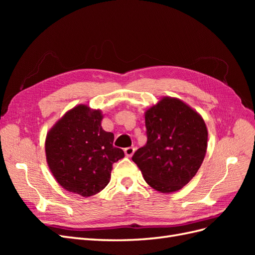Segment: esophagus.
<instances>
[{"label": "esophagus", "mask_w": 255, "mask_h": 255, "mask_svg": "<svg viewBox=\"0 0 255 255\" xmlns=\"http://www.w3.org/2000/svg\"><path fill=\"white\" fill-rule=\"evenodd\" d=\"M134 152H135V148L134 146H128V148H126L125 149V153H126V155L128 156V157H130L134 154Z\"/></svg>", "instance_id": "1"}]
</instances>
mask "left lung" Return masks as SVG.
<instances>
[{
	"mask_svg": "<svg viewBox=\"0 0 255 255\" xmlns=\"http://www.w3.org/2000/svg\"><path fill=\"white\" fill-rule=\"evenodd\" d=\"M146 143L132 157L145 182L160 192L184 187L201 166L207 148L202 117L179 99L164 98L145 112Z\"/></svg>",
	"mask_w": 255,
	"mask_h": 255,
	"instance_id": "1",
	"label": "left lung"
}]
</instances>
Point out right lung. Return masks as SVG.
<instances>
[{"mask_svg":"<svg viewBox=\"0 0 255 255\" xmlns=\"http://www.w3.org/2000/svg\"><path fill=\"white\" fill-rule=\"evenodd\" d=\"M103 116L79 105L69 111L45 139L48 165L66 190L94 196L110 182L113 164L125 152L113 145L114 134L101 127Z\"/></svg>","mask_w":255,"mask_h":255,"instance_id":"add662e5","label":"right lung"}]
</instances>
